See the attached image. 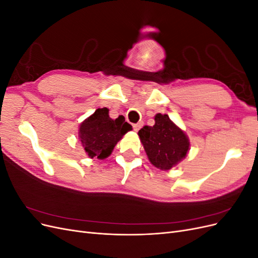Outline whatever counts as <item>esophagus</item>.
<instances>
[{
  "label": "esophagus",
  "mask_w": 258,
  "mask_h": 258,
  "mask_svg": "<svg viewBox=\"0 0 258 258\" xmlns=\"http://www.w3.org/2000/svg\"><path fill=\"white\" fill-rule=\"evenodd\" d=\"M142 126H143V122H142V121H140V122H138V123H135V124H134V130H135V131H139L140 128H141Z\"/></svg>",
  "instance_id": "obj_1"
}]
</instances>
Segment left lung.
<instances>
[{"instance_id":"obj_1","label":"left lung","mask_w":258,"mask_h":258,"mask_svg":"<svg viewBox=\"0 0 258 258\" xmlns=\"http://www.w3.org/2000/svg\"><path fill=\"white\" fill-rule=\"evenodd\" d=\"M138 135L152 165L161 170L176 166L189 150L188 138L167 114H156L154 126H144Z\"/></svg>"}]
</instances>
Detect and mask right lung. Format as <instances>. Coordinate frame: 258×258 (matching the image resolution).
Returning <instances> with one entry per match:
<instances>
[{
    "mask_svg": "<svg viewBox=\"0 0 258 258\" xmlns=\"http://www.w3.org/2000/svg\"><path fill=\"white\" fill-rule=\"evenodd\" d=\"M132 130V126L124 121V117L112 119L108 108H98L80 126L79 138L89 158L104 159L110 156L117 142Z\"/></svg>",
    "mask_w": 258,
    "mask_h": 258,
    "instance_id": "obj_1",
    "label": "right lung"
}]
</instances>
